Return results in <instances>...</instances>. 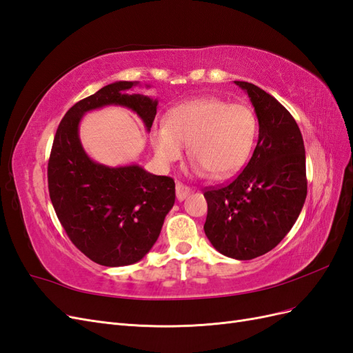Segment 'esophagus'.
Segmentation results:
<instances>
[{
	"instance_id": "34e87169",
	"label": "esophagus",
	"mask_w": 353,
	"mask_h": 353,
	"mask_svg": "<svg viewBox=\"0 0 353 353\" xmlns=\"http://www.w3.org/2000/svg\"><path fill=\"white\" fill-rule=\"evenodd\" d=\"M175 191H176V199L181 201V200H184L185 197H188V194H190V187H187V185H184L183 183H176V185H175Z\"/></svg>"
}]
</instances>
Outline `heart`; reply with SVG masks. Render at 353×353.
<instances>
[{"instance_id": "obj_1", "label": "heart", "mask_w": 353, "mask_h": 353, "mask_svg": "<svg viewBox=\"0 0 353 353\" xmlns=\"http://www.w3.org/2000/svg\"><path fill=\"white\" fill-rule=\"evenodd\" d=\"M258 134V117L249 105L200 97L170 109L165 125L153 130L152 145L163 166L178 162L187 145L197 174L206 170L212 178L223 179L249 162Z\"/></svg>"}]
</instances>
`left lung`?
<instances>
[{
    "label": "left lung",
    "mask_w": 353,
    "mask_h": 353,
    "mask_svg": "<svg viewBox=\"0 0 353 353\" xmlns=\"http://www.w3.org/2000/svg\"><path fill=\"white\" fill-rule=\"evenodd\" d=\"M248 92L259 140L231 183L205 190V232L219 253L249 261L272 250L292 230L306 199V159L301 130L283 104L253 83Z\"/></svg>",
    "instance_id": "obj_1"
}]
</instances>
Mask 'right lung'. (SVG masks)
I'll list each match as a JSON object with an SVG mask.
<instances>
[{
	"mask_svg": "<svg viewBox=\"0 0 353 353\" xmlns=\"http://www.w3.org/2000/svg\"><path fill=\"white\" fill-rule=\"evenodd\" d=\"M137 83L105 85L73 104L57 128L48 160L50 199L61 227L87 258L104 266L141 261L175 203V183L170 176L148 174L138 165L109 168L95 163L79 140L82 116L110 104L134 110L150 131L157 100L128 94Z\"/></svg>",
	"mask_w": 353,
	"mask_h": 353,
	"instance_id": "right-lung-1",
	"label": "right lung"
}]
</instances>
